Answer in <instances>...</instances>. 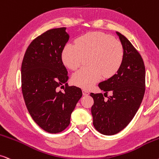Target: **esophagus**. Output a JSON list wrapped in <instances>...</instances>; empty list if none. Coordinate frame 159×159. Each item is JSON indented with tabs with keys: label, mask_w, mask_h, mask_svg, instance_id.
Returning <instances> with one entry per match:
<instances>
[{
	"label": "esophagus",
	"mask_w": 159,
	"mask_h": 159,
	"mask_svg": "<svg viewBox=\"0 0 159 159\" xmlns=\"http://www.w3.org/2000/svg\"><path fill=\"white\" fill-rule=\"evenodd\" d=\"M82 94H83L84 96H88V95H89V92L86 90H82Z\"/></svg>",
	"instance_id": "34e87169"
}]
</instances>
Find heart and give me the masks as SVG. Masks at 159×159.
Wrapping results in <instances>:
<instances>
[{"label": "heart", "instance_id": "heart-1", "mask_svg": "<svg viewBox=\"0 0 159 159\" xmlns=\"http://www.w3.org/2000/svg\"><path fill=\"white\" fill-rule=\"evenodd\" d=\"M88 66L72 76L74 84L88 89L98 82L103 75L112 77L118 71L123 59L121 44L110 35L102 32H90L80 36L75 44H67L62 52L63 64L71 70L81 65L84 57H88Z\"/></svg>", "mask_w": 159, "mask_h": 159}]
</instances>
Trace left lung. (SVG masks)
Segmentation results:
<instances>
[{
    "label": "left lung",
    "instance_id": "8db88e82",
    "mask_svg": "<svg viewBox=\"0 0 159 159\" xmlns=\"http://www.w3.org/2000/svg\"><path fill=\"white\" fill-rule=\"evenodd\" d=\"M116 34L123 49L122 63L117 74L98 84L105 93L111 91L112 96L106 100L102 93H90L94 101L91 107L94 127L108 136L120 132L131 122L145 90V68L141 55L123 35Z\"/></svg>",
    "mask_w": 159,
    "mask_h": 159
}]
</instances>
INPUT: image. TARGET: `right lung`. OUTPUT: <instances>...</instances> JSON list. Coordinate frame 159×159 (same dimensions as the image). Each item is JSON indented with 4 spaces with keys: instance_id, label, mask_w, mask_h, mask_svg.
<instances>
[{
    "instance_id": "add662e5",
    "label": "right lung",
    "mask_w": 159,
    "mask_h": 159,
    "mask_svg": "<svg viewBox=\"0 0 159 159\" xmlns=\"http://www.w3.org/2000/svg\"><path fill=\"white\" fill-rule=\"evenodd\" d=\"M66 28L46 31L30 43L21 67L22 91L27 109L39 126L49 133L63 131L82 97L80 88L68 86L62 52L69 39ZM65 84V91L57 90Z\"/></svg>"
}]
</instances>
